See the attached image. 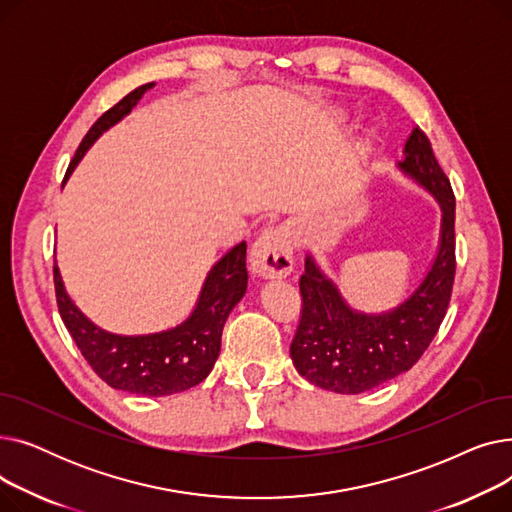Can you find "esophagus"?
Instances as JSON below:
<instances>
[{"label":"esophagus","mask_w":512,"mask_h":512,"mask_svg":"<svg viewBox=\"0 0 512 512\" xmlns=\"http://www.w3.org/2000/svg\"><path fill=\"white\" fill-rule=\"evenodd\" d=\"M292 236L284 226L267 228L251 247V270L261 278H282L292 272Z\"/></svg>","instance_id":"esophagus-1"}]
</instances>
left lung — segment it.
Instances as JSON below:
<instances>
[{
  "instance_id": "obj_1",
  "label": "left lung",
  "mask_w": 512,
  "mask_h": 512,
  "mask_svg": "<svg viewBox=\"0 0 512 512\" xmlns=\"http://www.w3.org/2000/svg\"><path fill=\"white\" fill-rule=\"evenodd\" d=\"M398 168L440 203L438 255L411 297L378 315L348 307L336 284L307 255L299 282L301 321L290 357L303 378L324 390L361 394L409 371L427 351L446 315L456 272L454 193L419 126L413 128Z\"/></svg>"
}]
</instances>
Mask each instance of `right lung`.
<instances>
[{"label":"right lung","mask_w":512,"mask_h":512,"mask_svg":"<svg viewBox=\"0 0 512 512\" xmlns=\"http://www.w3.org/2000/svg\"><path fill=\"white\" fill-rule=\"evenodd\" d=\"M151 87L153 83L130 91L91 126L70 161L66 178L99 134L120 122ZM247 280V242H240L211 267L195 311L180 326L147 336H120L97 328L78 311L58 265H53L58 309L78 351L107 386L139 396H170L207 378L220 355L226 319L247 292Z\"/></svg>","instance_id":"1"}]
</instances>
